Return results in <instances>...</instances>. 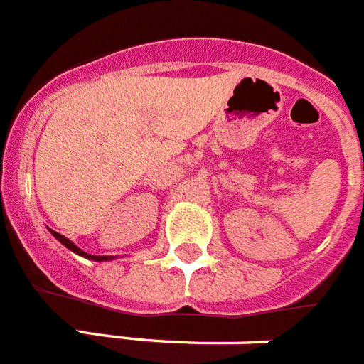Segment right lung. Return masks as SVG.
<instances>
[{
	"instance_id": "1",
	"label": "right lung",
	"mask_w": 364,
	"mask_h": 364,
	"mask_svg": "<svg viewBox=\"0 0 364 364\" xmlns=\"http://www.w3.org/2000/svg\"><path fill=\"white\" fill-rule=\"evenodd\" d=\"M50 232H52V235H54V237L58 238V240H60V242L63 244V246H65V248H69V250H71V252H75V254L82 255V257H86V259H94V261H109V259H112V257H109V255H90V254H86V252H82V250L78 248V246H75V244H73L71 240H69V238L63 237V235H60V232H56V231H52V229H50Z\"/></svg>"
}]
</instances>
